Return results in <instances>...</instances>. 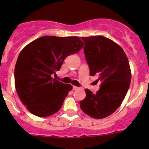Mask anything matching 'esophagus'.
Here are the masks:
<instances>
[{
  "label": "esophagus",
  "mask_w": 149,
  "mask_h": 149,
  "mask_svg": "<svg viewBox=\"0 0 149 149\" xmlns=\"http://www.w3.org/2000/svg\"><path fill=\"white\" fill-rule=\"evenodd\" d=\"M73 90H77V89H79V87L76 86H73Z\"/></svg>",
  "instance_id": "34e87169"
}]
</instances>
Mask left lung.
<instances>
[{
	"label": "left lung",
	"mask_w": 149,
	"mask_h": 149,
	"mask_svg": "<svg viewBox=\"0 0 149 149\" xmlns=\"http://www.w3.org/2000/svg\"><path fill=\"white\" fill-rule=\"evenodd\" d=\"M90 76L97 74L101 82L96 94L86 88V98L80 102L82 111L96 119L112 115L120 106L131 81V70L124 50L103 36L81 37Z\"/></svg>",
	"instance_id": "left-lung-1"
}]
</instances>
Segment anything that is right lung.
<instances>
[{
	"mask_svg": "<svg viewBox=\"0 0 149 149\" xmlns=\"http://www.w3.org/2000/svg\"><path fill=\"white\" fill-rule=\"evenodd\" d=\"M84 42L78 37L44 36L23 48L14 70L19 97L33 115L48 117L60 110L73 87L53 79L67 56L77 53Z\"/></svg>",
	"mask_w": 149,
	"mask_h": 149,
	"instance_id": "1",
	"label": "right lung"
}]
</instances>
